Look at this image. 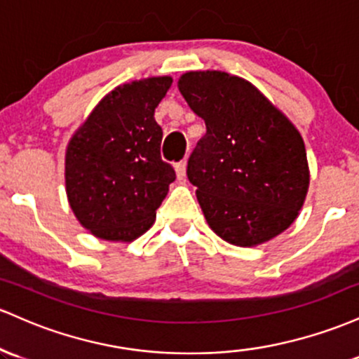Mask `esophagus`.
<instances>
[{"instance_id":"esophagus-1","label":"esophagus","mask_w":359,"mask_h":359,"mask_svg":"<svg viewBox=\"0 0 359 359\" xmlns=\"http://www.w3.org/2000/svg\"><path fill=\"white\" fill-rule=\"evenodd\" d=\"M176 176H178V180L187 178V163H184V161L176 164Z\"/></svg>"}]
</instances>
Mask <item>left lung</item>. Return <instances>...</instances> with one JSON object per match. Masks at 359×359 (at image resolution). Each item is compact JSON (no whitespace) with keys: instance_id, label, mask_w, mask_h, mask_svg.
Listing matches in <instances>:
<instances>
[{"instance_id":"1","label":"left lung","mask_w":359,"mask_h":359,"mask_svg":"<svg viewBox=\"0 0 359 359\" xmlns=\"http://www.w3.org/2000/svg\"><path fill=\"white\" fill-rule=\"evenodd\" d=\"M178 90L207 126L187 175L212 231L239 248L287 231L310 183L300 132L239 76L190 71L178 79Z\"/></svg>"}]
</instances>
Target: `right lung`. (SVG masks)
Returning <instances> with one entry per match:
<instances>
[{
    "label": "right lung",
    "mask_w": 359,
    "mask_h": 359,
    "mask_svg": "<svg viewBox=\"0 0 359 359\" xmlns=\"http://www.w3.org/2000/svg\"><path fill=\"white\" fill-rule=\"evenodd\" d=\"M171 83L156 76L116 86L67 144V201L95 237L130 243L154 224L176 178L161 159L163 130L154 120Z\"/></svg>",
    "instance_id": "right-lung-1"
}]
</instances>
